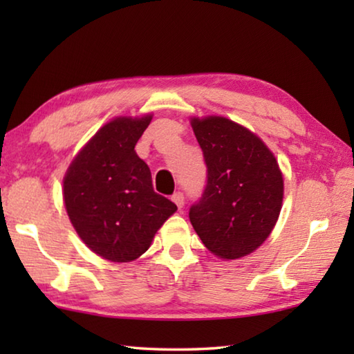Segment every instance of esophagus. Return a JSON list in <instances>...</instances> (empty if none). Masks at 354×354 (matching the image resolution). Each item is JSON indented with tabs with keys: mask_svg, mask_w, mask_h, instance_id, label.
Segmentation results:
<instances>
[{
	"mask_svg": "<svg viewBox=\"0 0 354 354\" xmlns=\"http://www.w3.org/2000/svg\"><path fill=\"white\" fill-rule=\"evenodd\" d=\"M171 201L175 203L178 209H181L184 206V195L181 194V192H176V194L171 195Z\"/></svg>",
	"mask_w": 354,
	"mask_h": 354,
	"instance_id": "34e87169",
	"label": "esophagus"
}]
</instances>
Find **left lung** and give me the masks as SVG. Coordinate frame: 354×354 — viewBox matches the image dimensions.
<instances>
[{
    "instance_id": "left-lung-1",
    "label": "left lung",
    "mask_w": 354,
    "mask_h": 354,
    "mask_svg": "<svg viewBox=\"0 0 354 354\" xmlns=\"http://www.w3.org/2000/svg\"><path fill=\"white\" fill-rule=\"evenodd\" d=\"M203 149L207 183L189 211L205 247L239 259L266 242L283 206V173L259 137L225 117L192 118Z\"/></svg>"
}]
</instances>
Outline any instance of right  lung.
Returning a JSON list of instances; mask_svg holds the SVG:
<instances>
[{"label":"right lung","mask_w":354,"mask_h":354,"mask_svg":"<svg viewBox=\"0 0 354 354\" xmlns=\"http://www.w3.org/2000/svg\"><path fill=\"white\" fill-rule=\"evenodd\" d=\"M153 115L117 117L86 143L64 178V201L77 236L93 253L131 262L149 248L176 205L156 194L136 143Z\"/></svg>","instance_id":"right-lung-1"}]
</instances>
